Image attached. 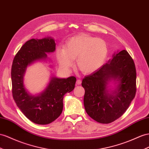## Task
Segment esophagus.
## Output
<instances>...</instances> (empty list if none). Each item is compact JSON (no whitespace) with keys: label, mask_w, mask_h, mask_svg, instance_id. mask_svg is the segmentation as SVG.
I'll list each match as a JSON object with an SVG mask.
<instances>
[{"label":"esophagus","mask_w":149,"mask_h":149,"mask_svg":"<svg viewBox=\"0 0 149 149\" xmlns=\"http://www.w3.org/2000/svg\"><path fill=\"white\" fill-rule=\"evenodd\" d=\"M82 83V81L81 79H78L77 82H76V84H77V85H81Z\"/></svg>","instance_id":"1"}]
</instances>
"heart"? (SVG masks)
Returning <instances> with one entry per match:
<instances>
[{
  "mask_svg": "<svg viewBox=\"0 0 149 149\" xmlns=\"http://www.w3.org/2000/svg\"><path fill=\"white\" fill-rule=\"evenodd\" d=\"M108 54L105 41L100 38L81 34L70 38L65 47L56 49V58L65 70L73 65L76 58V65L84 74H91L98 70L104 63Z\"/></svg>",
  "mask_w": 149,
  "mask_h": 149,
  "instance_id": "obj_1",
  "label": "heart"
}]
</instances>
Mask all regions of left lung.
Masks as SVG:
<instances>
[{
    "label": "left lung",
    "mask_w": 149,
    "mask_h": 149,
    "mask_svg": "<svg viewBox=\"0 0 149 149\" xmlns=\"http://www.w3.org/2000/svg\"><path fill=\"white\" fill-rule=\"evenodd\" d=\"M136 68L133 60L123 49L112 60L82 80L85 89L84 104L87 114L99 123L115 121L127 111L136 94ZM111 79L118 82L109 93L107 85Z\"/></svg>",
    "instance_id": "1"
}]
</instances>
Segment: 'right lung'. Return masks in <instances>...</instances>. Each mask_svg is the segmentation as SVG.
Here are the masks:
<instances>
[{
  "label": "right lung",
  "mask_w": 149,
  "mask_h": 149,
  "mask_svg": "<svg viewBox=\"0 0 149 149\" xmlns=\"http://www.w3.org/2000/svg\"><path fill=\"white\" fill-rule=\"evenodd\" d=\"M55 46L51 38L28 40L15 55L11 68L14 100L26 118L38 125L49 124L58 118L63 110V96L75 87L76 78L70 77H52L46 89L36 96L30 95L25 89L23 77L28 65L45 59L47 53L55 50Z\"/></svg>",
  "instance_id": "1"
}]
</instances>
